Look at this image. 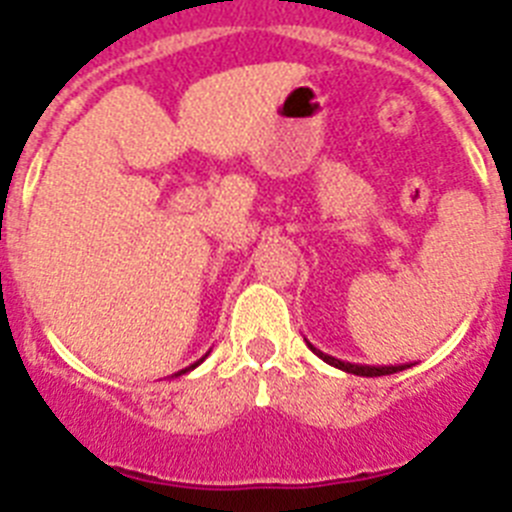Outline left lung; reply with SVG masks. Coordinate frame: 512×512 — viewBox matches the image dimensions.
<instances>
[{
	"label": "left lung",
	"mask_w": 512,
	"mask_h": 512,
	"mask_svg": "<svg viewBox=\"0 0 512 512\" xmlns=\"http://www.w3.org/2000/svg\"><path fill=\"white\" fill-rule=\"evenodd\" d=\"M307 346H310L312 354H318L320 359L325 361V364L336 366V369H343V372H348V374H356V377H384V374L402 372V369H405V366H410V364H405V366H366V364H348V361L336 359V356L323 354V351H320V348L312 346V343H307Z\"/></svg>",
	"instance_id": "1"
}]
</instances>
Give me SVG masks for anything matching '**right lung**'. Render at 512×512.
<instances>
[{"label": "right lung", "mask_w": 512, "mask_h": 512, "mask_svg": "<svg viewBox=\"0 0 512 512\" xmlns=\"http://www.w3.org/2000/svg\"><path fill=\"white\" fill-rule=\"evenodd\" d=\"M205 359H207V354H205V356H202V359H200V361H194V364H192V366H187V369H182V372H176V374H174V377H182V374L192 372V369H197V366H200V364H202V361H205Z\"/></svg>", "instance_id": "add662e5"}]
</instances>
